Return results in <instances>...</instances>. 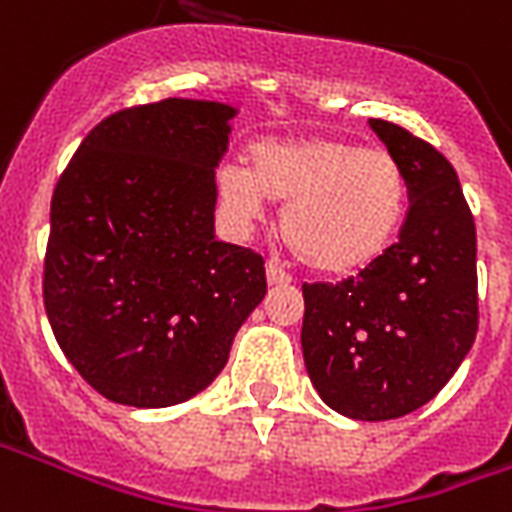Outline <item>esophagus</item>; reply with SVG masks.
Segmentation results:
<instances>
[{"label":"esophagus","instance_id":"esophagus-1","mask_svg":"<svg viewBox=\"0 0 512 512\" xmlns=\"http://www.w3.org/2000/svg\"><path fill=\"white\" fill-rule=\"evenodd\" d=\"M265 279H268V284H290V273H284L282 265L276 263H265Z\"/></svg>","mask_w":512,"mask_h":512}]
</instances>
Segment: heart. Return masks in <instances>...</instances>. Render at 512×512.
<instances>
[{"label": "heart", "instance_id": "obj_1", "mask_svg": "<svg viewBox=\"0 0 512 512\" xmlns=\"http://www.w3.org/2000/svg\"><path fill=\"white\" fill-rule=\"evenodd\" d=\"M222 209L241 228L284 201L282 239L311 271L349 276L384 255L408 209V179L384 150L333 136L260 142L249 166L225 163L214 177Z\"/></svg>", "mask_w": 512, "mask_h": 512}]
</instances>
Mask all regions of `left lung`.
I'll use <instances>...</instances> for the list:
<instances>
[{"mask_svg":"<svg viewBox=\"0 0 512 512\" xmlns=\"http://www.w3.org/2000/svg\"><path fill=\"white\" fill-rule=\"evenodd\" d=\"M408 179L397 244L360 276L303 284V362L341 416L389 421L451 381L478 333L475 222L454 166L389 120H368Z\"/></svg>","mask_w":512,"mask_h":512,"instance_id":"obj_1","label":"left lung"}]
</instances>
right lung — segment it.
I'll use <instances>...</instances> for the list:
<instances>
[{
	"label": "right lung",
	"mask_w": 512,
	"mask_h": 512,
	"mask_svg": "<svg viewBox=\"0 0 512 512\" xmlns=\"http://www.w3.org/2000/svg\"><path fill=\"white\" fill-rule=\"evenodd\" d=\"M239 109L166 99L101 120L50 204L45 311L77 373L112 403L204 392L265 298L263 257L214 236V171Z\"/></svg>",
	"instance_id": "1"
}]
</instances>
